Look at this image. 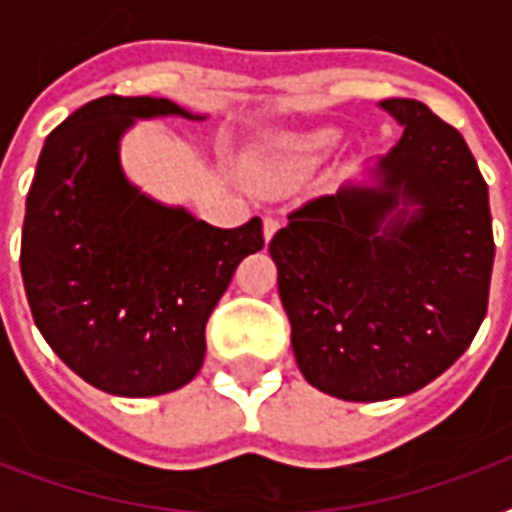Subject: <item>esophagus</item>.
Wrapping results in <instances>:
<instances>
[{"mask_svg":"<svg viewBox=\"0 0 512 512\" xmlns=\"http://www.w3.org/2000/svg\"><path fill=\"white\" fill-rule=\"evenodd\" d=\"M279 231V220L276 217H263V236L265 241L273 239V233Z\"/></svg>","mask_w":512,"mask_h":512,"instance_id":"obj_1","label":"esophagus"}]
</instances>
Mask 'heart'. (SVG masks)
<instances>
[{
	"label": "heart",
	"instance_id": "obj_1",
	"mask_svg": "<svg viewBox=\"0 0 512 512\" xmlns=\"http://www.w3.org/2000/svg\"><path fill=\"white\" fill-rule=\"evenodd\" d=\"M340 132L332 127H319V130L305 132H276L263 140L257 148L249 167L263 180H281V177L303 175L313 170L324 156L337 146Z\"/></svg>",
	"mask_w": 512,
	"mask_h": 512
}]
</instances>
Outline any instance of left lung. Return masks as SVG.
I'll return each mask as SVG.
<instances>
[{"mask_svg":"<svg viewBox=\"0 0 512 512\" xmlns=\"http://www.w3.org/2000/svg\"><path fill=\"white\" fill-rule=\"evenodd\" d=\"M404 132L366 170L289 215L268 244L297 366L342 401L425 388L468 350L494 265L489 188L428 106L380 100Z\"/></svg>","mask_w":512,"mask_h":512,"instance_id":"left-lung-1","label":"left lung"}]
</instances>
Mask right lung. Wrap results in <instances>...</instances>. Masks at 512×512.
Returning <instances> with one entry per match:
<instances>
[{"label":"right lung","mask_w":512,"mask_h":512,"mask_svg":"<svg viewBox=\"0 0 512 512\" xmlns=\"http://www.w3.org/2000/svg\"><path fill=\"white\" fill-rule=\"evenodd\" d=\"M204 122L167 98L90 100L44 140L26 199L20 273L42 337L111 396L183 388L207 353L204 327L263 223L215 228L143 193L122 167L138 119Z\"/></svg>","instance_id":"right-lung-1"}]
</instances>
